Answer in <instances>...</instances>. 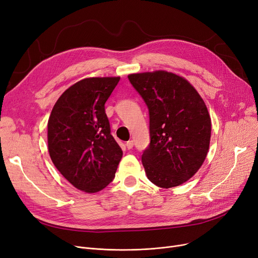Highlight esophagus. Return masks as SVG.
<instances>
[{
    "label": "esophagus",
    "instance_id": "esophagus-1",
    "mask_svg": "<svg viewBox=\"0 0 258 258\" xmlns=\"http://www.w3.org/2000/svg\"><path fill=\"white\" fill-rule=\"evenodd\" d=\"M126 147L128 148V150H132V148L134 147V142H133L132 140L127 141V142H126Z\"/></svg>",
    "mask_w": 258,
    "mask_h": 258
}]
</instances>
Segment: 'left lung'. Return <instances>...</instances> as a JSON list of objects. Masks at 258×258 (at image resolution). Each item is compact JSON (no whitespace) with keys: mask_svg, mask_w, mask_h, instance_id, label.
Wrapping results in <instances>:
<instances>
[{"mask_svg":"<svg viewBox=\"0 0 258 258\" xmlns=\"http://www.w3.org/2000/svg\"><path fill=\"white\" fill-rule=\"evenodd\" d=\"M150 113L151 142L142 155L148 180L170 188L190 179L204 162L211 120L204 100L188 81L170 72L128 75Z\"/></svg>","mask_w":258,"mask_h":258,"instance_id":"8db88e82","label":"left lung"}]
</instances>
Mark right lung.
<instances>
[{"mask_svg":"<svg viewBox=\"0 0 258 258\" xmlns=\"http://www.w3.org/2000/svg\"><path fill=\"white\" fill-rule=\"evenodd\" d=\"M120 77L85 78L66 90L48 121L53 164L79 190L94 194L115 178L122 150L111 135L104 104Z\"/></svg>","mask_w":258,"mask_h":258,"instance_id":"1","label":"right lung"}]
</instances>
